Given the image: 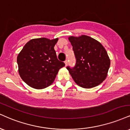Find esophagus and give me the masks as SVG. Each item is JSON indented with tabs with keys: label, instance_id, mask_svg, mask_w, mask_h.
<instances>
[{
	"label": "esophagus",
	"instance_id": "1",
	"mask_svg": "<svg viewBox=\"0 0 130 130\" xmlns=\"http://www.w3.org/2000/svg\"><path fill=\"white\" fill-rule=\"evenodd\" d=\"M65 62V66H67V65H68V60H65V62Z\"/></svg>",
	"mask_w": 130,
	"mask_h": 130
}]
</instances>
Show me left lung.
Wrapping results in <instances>:
<instances>
[{"instance_id": "obj_1", "label": "left lung", "mask_w": 130, "mask_h": 130, "mask_svg": "<svg viewBox=\"0 0 130 130\" xmlns=\"http://www.w3.org/2000/svg\"><path fill=\"white\" fill-rule=\"evenodd\" d=\"M76 58L74 68L67 70L77 85L91 88L100 85L107 77L110 59L98 40L88 36L68 37Z\"/></svg>"}]
</instances>
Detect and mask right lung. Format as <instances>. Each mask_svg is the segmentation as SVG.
Instances as JSON below:
<instances>
[{
  "label": "right lung",
  "mask_w": 130,
  "mask_h": 130,
  "mask_svg": "<svg viewBox=\"0 0 130 130\" xmlns=\"http://www.w3.org/2000/svg\"><path fill=\"white\" fill-rule=\"evenodd\" d=\"M58 38L32 39L17 57L20 77L32 88L40 90L53 84L59 70L65 66L57 58L54 46Z\"/></svg>",
  "instance_id": "right-lung-1"
}]
</instances>
